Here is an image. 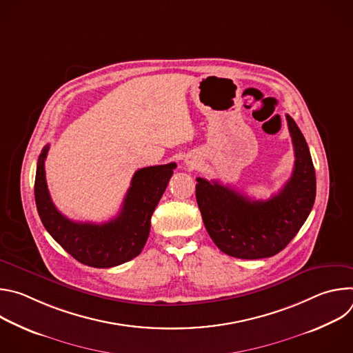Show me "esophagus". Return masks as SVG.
Listing matches in <instances>:
<instances>
[{
    "instance_id": "obj_1",
    "label": "esophagus",
    "mask_w": 353,
    "mask_h": 353,
    "mask_svg": "<svg viewBox=\"0 0 353 353\" xmlns=\"http://www.w3.org/2000/svg\"><path fill=\"white\" fill-rule=\"evenodd\" d=\"M191 163H192V162H190V163H188V165H191Z\"/></svg>"
}]
</instances>
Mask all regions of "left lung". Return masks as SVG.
<instances>
[{
  "mask_svg": "<svg viewBox=\"0 0 353 353\" xmlns=\"http://www.w3.org/2000/svg\"><path fill=\"white\" fill-rule=\"evenodd\" d=\"M294 149V168L281 191L267 201L196 177L195 196L205 229L225 254L257 260L283 250L306 222L316 199V170L307 142L286 114Z\"/></svg>",
  "mask_w": 353,
  "mask_h": 353,
  "instance_id": "obj_1",
  "label": "left lung"
}]
</instances>
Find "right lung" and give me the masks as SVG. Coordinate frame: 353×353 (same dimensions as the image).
<instances>
[{
	"label": "right lung",
	"mask_w": 353,
	"mask_h": 353,
	"mask_svg": "<svg viewBox=\"0 0 353 353\" xmlns=\"http://www.w3.org/2000/svg\"><path fill=\"white\" fill-rule=\"evenodd\" d=\"M46 145L37 161L34 199L46 230L77 261L93 268H110L135 259L145 245L152 216L176 163L149 166L135 172L120 214L105 223L74 222L64 216L50 198L44 161Z\"/></svg>",
	"instance_id": "add662e5"
}]
</instances>
